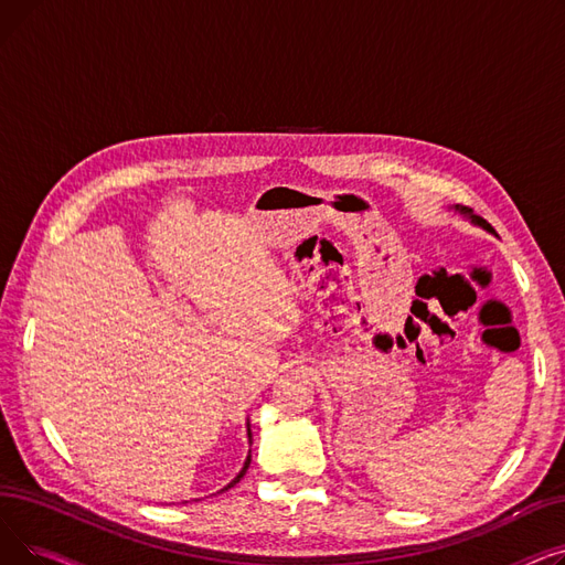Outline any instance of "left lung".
Instances as JSON below:
<instances>
[{"mask_svg": "<svg viewBox=\"0 0 565 565\" xmlns=\"http://www.w3.org/2000/svg\"><path fill=\"white\" fill-rule=\"evenodd\" d=\"M458 211H460V213H469L467 207H458ZM471 220H473V222H479V224H481V226H486V228H490V226H488V224H486V222H483L479 215H471Z\"/></svg>", "mask_w": 565, "mask_h": 565, "instance_id": "obj_1", "label": "left lung"}]
</instances>
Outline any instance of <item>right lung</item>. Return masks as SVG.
Instances as JSON below:
<instances>
[{
	"label": "right lung",
	"instance_id": "obj_1",
	"mask_svg": "<svg viewBox=\"0 0 565 565\" xmlns=\"http://www.w3.org/2000/svg\"><path fill=\"white\" fill-rule=\"evenodd\" d=\"M249 439H252V433H249ZM249 462H252V451H249V456H247V460H245V467H243V469H241V473H237V477H235V479H233V481H231V483H228V486H226V488H224V490H228V488H233V486H235V483H237V481H241V479H243V477H245V471H247V467H249Z\"/></svg>",
	"mask_w": 565,
	"mask_h": 565
}]
</instances>
